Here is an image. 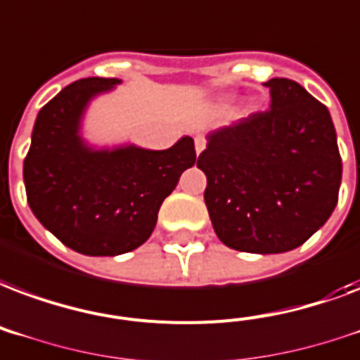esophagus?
I'll list each match as a JSON object with an SVG mask.
<instances>
[{
  "instance_id": "obj_1",
  "label": "esophagus",
  "mask_w": 360,
  "mask_h": 360,
  "mask_svg": "<svg viewBox=\"0 0 360 360\" xmlns=\"http://www.w3.org/2000/svg\"><path fill=\"white\" fill-rule=\"evenodd\" d=\"M207 148V140H205V136H201V134H197L195 136V153L199 155L202 150Z\"/></svg>"
}]
</instances>
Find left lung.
Returning <instances> with one entry per match:
<instances>
[{
  "instance_id": "1",
  "label": "left lung",
  "mask_w": 360,
  "mask_h": 360,
  "mask_svg": "<svg viewBox=\"0 0 360 360\" xmlns=\"http://www.w3.org/2000/svg\"><path fill=\"white\" fill-rule=\"evenodd\" d=\"M269 110L207 134L197 167L218 239L254 254L298 248L336 209L342 158L330 112L300 83L273 77Z\"/></svg>"
}]
</instances>
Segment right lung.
Returning <instances> with one entry per match:
<instances>
[{"label":"right lung","mask_w":360,"mask_h":360,"mask_svg":"<svg viewBox=\"0 0 360 360\" xmlns=\"http://www.w3.org/2000/svg\"><path fill=\"white\" fill-rule=\"evenodd\" d=\"M117 77H87L39 110L24 159V186L36 218L58 241L87 256L131 252L150 239L165 197L195 163L191 136L169 150L91 146L81 134L96 96Z\"/></svg>","instance_id":"right-lung-1"}]
</instances>
